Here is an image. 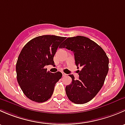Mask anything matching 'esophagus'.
Returning a JSON list of instances; mask_svg holds the SVG:
<instances>
[{
	"mask_svg": "<svg viewBox=\"0 0 125 125\" xmlns=\"http://www.w3.org/2000/svg\"><path fill=\"white\" fill-rule=\"evenodd\" d=\"M62 76L63 77H65V76H66V75H67V74H65V73H64L63 72H62Z\"/></svg>",
	"mask_w": 125,
	"mask_h": 125,
	"instance_id": "obj_1",
	"label": "esophagus"
}]
</instances>
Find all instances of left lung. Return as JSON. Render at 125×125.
<instances>
[{"mask_svg":"<svg viewBox=\"0 0 125 125\" xmlns=\"http://www.w3.org/2000/svg\"><path fill=\"white\" fill-rule=\"evenodd\" d=\"M60 48H66L74 52L79 79L74 80L65 91L69 100L76 104H83L91 100L101 89L109 70V59L98 44L84 36L69 37Z\"/></svg>","mask_w":125,"mask_h":125,"instance_id":"obj_1","label":"left lung"}]
</instances>
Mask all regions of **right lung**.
<instances>
[{"mask_svg":"<svg viewBox=\"0 0 125 125\" xmlns=\"http://www.w3.org/2000/svg\"><path fill=\"white\" fill-rule=\"evenodd\" d=\"M66 37L44 35L29 41L22 48L16 63L17 80L23 94L32 101L42 103L51 98L55 83L62 76L47 71L54 65V56Z\"/></svg>","mask_w":125,"mask_h":125,"instance_id":"obj_1","label":"right lung"}]
</instances>
